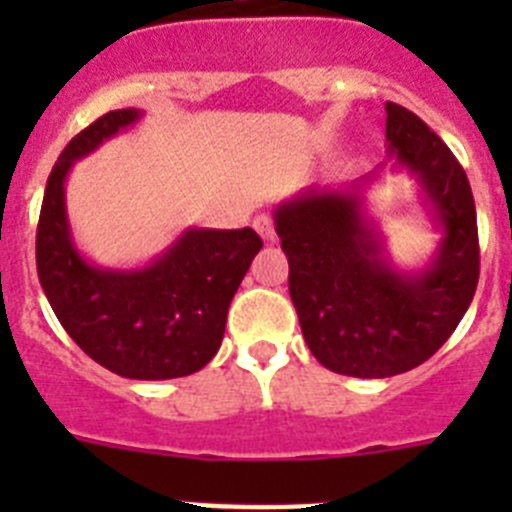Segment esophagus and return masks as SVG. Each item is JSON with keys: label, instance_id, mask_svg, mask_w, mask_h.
<instances>
[{"label": "esophagus", "instance_id": "esophagus-1", "mask_svg": "<svg viewBox=\"0 0 512 512\" xmlns=\"http://www.w3.org/2000/svg\"><path fill=\"white\" fill-rule=\"evenodd\" d=\"M253 228H256V233L264 238V241H274L277 238V230H274V223H271V217L266 215H259L256 220H253Z\"/></svg>", "mask_w": 512, "mask_h": 512}]
</instances>
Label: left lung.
<instances>
[{
  "instance_id": "8db88e82",
  "label": "left lung",
  "mask_w": 512,
  "mask_h": 512,
  "mask_svg": "<svg viewBox=\"0 0 512 512\" xmlns=\"http://www.w3.org/2000/svg\"><path fill=\"white\" fill-rule=\"evenodd\" d=\"M387 158L418 184L438 241L425 264L392 261L369 189L384 166L341 187H305L274 207L289 297L312 356L336 374L384 379L431 359L456 330L479 279L477 212L467 174L418 115L387 102Z\"/></svg>"
}]
</instances>
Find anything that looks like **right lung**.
Segmentation results:
<instances>
[{"label":"right lung","instance_id":"right-lung-1","mask_svg":"<svg viewBox=\"0 0 512 512\" xmlns=\"http://www.w3.org/2000/svg\"><path fill=\"white\" fill-rule=\"evenodd\" d=\"M143 110H112L63 148L40 207L38 277L56 318L76 346L128 379H174L200 372L223 343L230 300L261 238L253 228L182 230L156 259L133 269L99 266L79 251L66 212V179Z\"/></svg>","mask_w":512,"mask_h":512}]
</instances>
